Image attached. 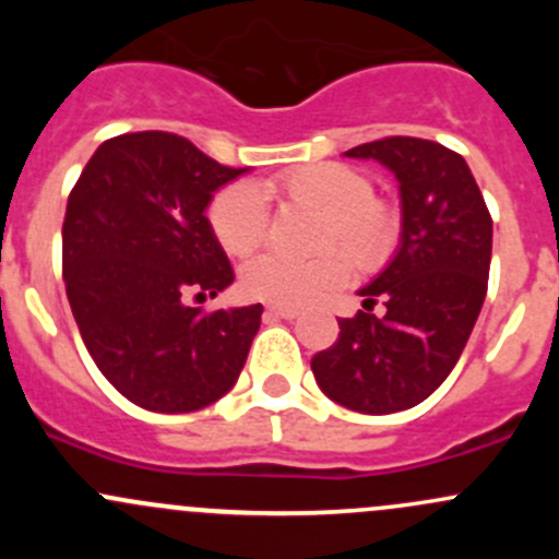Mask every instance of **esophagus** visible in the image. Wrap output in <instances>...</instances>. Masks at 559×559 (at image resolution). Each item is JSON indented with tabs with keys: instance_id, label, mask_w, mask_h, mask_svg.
Listing matches in <instances>:
<instances>
[{
	"instance_id": "34e87169",
	"label": "esophagus",
	"mask_w": 559,
	"mask_h": 559,
	"mask_svg": "<svg viewBox=\"0 0 559 559\" xmlns=\"http://www.w3.org/2000/svg\"><path fill=\"white\" fill-rule=\"evenodd\" d=\"M270 316V319H286V321H292V319H297V316H300V311H297V308H289V306H267V311H264Z\"/></svg>"
}]
</instances>
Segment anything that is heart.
<instances>
[{
  "label": "heart",
  "mask_w": 559,
  "mask_h": 559,
  "mask_svg": "<svg viewBox=\"0 0 559 559\" xmlns=\"http://www.w3.org/2000/svg\"><path fill=\"white\" fill-rule=\"evenodd\" d=\"M275 197L284 205L321 213L319 246L324 253L313 259H289L262 253L240 273L248 297L273 306H302L348 278V259L362 273H376L394 257L400 243V211L392 200L373 194V180L346 162H313L273 175L262 183H233L218 191L207 205L213 238L229 257H248L267 238V202ZM341 245L349 253L332 249Z\"/></svg>",
  "instance_id": "1"
}]
</instances>
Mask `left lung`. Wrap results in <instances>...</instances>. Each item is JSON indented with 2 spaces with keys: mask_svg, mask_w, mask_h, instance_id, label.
Listing matches in <instances>:
<instances>
[{
  "mask_svg": "<svg viewBox=\"0 0 559 559\" xmlns=\"http://www.w3.org/2000/svg\"><path fill=\"white\" fill-rule=\"evenodd\" d=\"M400 180L403 238L337 341L313 354L321 392L359 414L419 405L452 373L487 297L492 216L460 154L421 138H381L346 151ZM385 302V316L370 314Z\"/></svg>",
  "mask_w": 559,
  "mask_h": 559,
  "instance_id": "8db88e82",
  "label": "left lung"
}]
</instances>
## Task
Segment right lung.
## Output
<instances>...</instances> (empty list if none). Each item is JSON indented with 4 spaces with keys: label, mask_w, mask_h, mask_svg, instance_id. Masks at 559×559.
Returning <instances> with one entry per match:
<instances>
[{
    "label": "right lung",
    "mask_w": 559,
    "mask_h": 559,
    "mask_svg": "<svg viewBox=\"0 0 559 559\" xmlns=\"http://www.w3.org/2000/svg\"><path fill=\"white\" fill-rule=\"evenodd\" d=\"M243 173L180 134L129 132L105 140L72 186L61 227L67 300L97 368L140 408H205L243 370L262 306H189L235 281L205 207Z\"/></svg>",
    "instance_id": "right-lung-1"
}]
</instances>
